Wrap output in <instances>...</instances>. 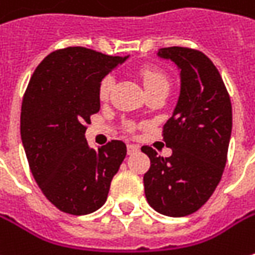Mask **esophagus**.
<instances>
[{
    "mask_svg": "<svg viewBox=\"0 0 255 255\" xmlns=\"http://www.w3.org/2000/svg\"><path fill=\"white\" fill-rule=\"evenodd\" d=\"M139 149L138 145H135V144H128L127 145V151L128 154H134V152H137Z\"/></svg>",
    "mask_w": 255,
    "mask_h": 255,
    "instance_id": "obj_1",
    "label": "esophagus"
}]
</instances>
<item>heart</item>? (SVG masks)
<instances>
[{
    "label": "heart",
    "mask_w": 255,
    "mask_h": 255,
    "mask_svg": "<svg viewBox=\"0 0 255 255\" xmlns=\"http://www.w3.org/2000/svg\"><path fill=\"white\" fill-rule=\"evenodd\" d=\"M139 75L142 78V83H144V88L147 93L151 91H155V90H170V80L168 77L160 70H155V68H151V67H145L139 71ZM113 85H114V78L111 75H107L101 80V83L98 85V97L100 100H107L110 94H111V90H113ZM128 128H131V126H128Z\"/></svg>",
    "instance_id": "heart-1"
}]
</instances>
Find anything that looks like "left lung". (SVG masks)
Masks as SVG:
<instances>
[{
  "label": "left lung",
  "instance_id": "obj_1",
  "mask_svg": "<svg viewBox=\"0 0 255 255\" xmlns=\"http://www.w3.org/2000/svg\"><path fill=\"white\" fill-rule=\"evenodd\" d=\"M158 57L181 70V91L172 117L162 127L170 157L148 145L141 151L151 165L144 174L148 204L160 214L184 217L208 201L227 162L233 108L227 88L213 61L201 51L168 47Z\"/></svg>",
  "mask_w": 255,
  "mask_h": 255
}]
</instances>
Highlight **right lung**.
I'll use <instances>...</instances> for the list:
<instances>
[{
  "label": "right lung",
  "mask_w": 255,
  "mask_h": 255,
  "mask_svg": "<svg viewBox=\"0 0 255 255\" xmlns=\"http://www.w3.org/2000/svg\"><path fill=\"white\" fill-rule=\"evenodd\" d=\"M128 57L84 47L51 52L35 68L21 107V139L41 191L60 211L85 216L107 201L127 147H88L87 124L100 111L98 85Z\"/></svg>",
  "instance_id": "right-lung-1"
}]
</instances>
